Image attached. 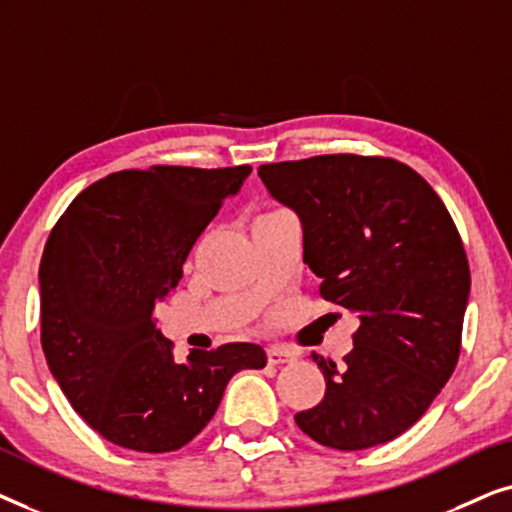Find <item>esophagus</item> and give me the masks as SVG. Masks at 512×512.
Here are the masks:
<instances>
[{"instance_id":"34e87169","label":"esophagus","mask_w":512,"mask_h":512,"mask_svg":"<svg viewBox=\"0 0 512 512\" xmlns=\"http://www.w3.org/2000/svg\"><path fill=\"white\" fill-rule=\"evenodd\" d=\"M296 352H293V349H286V347H282V345H272V347H268V361H270V366H282V363H291V361H296Z\"/></svg>"}]
</instances>
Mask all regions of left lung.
Segmentation results:
<instances>
[{
    "mask_svg": "<svg viewBox=\"0 0 512 512\" xmlns=\"http://www.w3.org/2000/svg\"><path fill=\"white\" fill-rule=\"evenodd\" d=\"M258 177L303 223L319 296L359 319L342 366L312 354L326 394L296 424L342 452L389 443L459 361L471 291L459 230L438 193L394 158L333 153L261 165Z\"/></svg>",
    "mask_w": 512,
    "mask_h": 512,
    "instance_id": "8db88e82",
    "label": "left lung"
}]
</instances>
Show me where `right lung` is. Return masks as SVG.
Wrapping results in <instances>:
<instances>
[{
	"mask_svg": "<svg viewBox=\"0 0 512 512\" xmlns=\"http://www.w3.org/2000/svg\"><path fill=\"white\" fill-rule=\"evenodd\" d=\"M249 172H114L76 195L51 230L39 265L41 347L62 394L109 443L179 450L214 417L230 377L268 363L251 342L177 361L153 319L195 240Z\"/></svg>",
	"mask_w": 512,
	"mask_h": 512,
	"instance_id": "right-lung-1",
	"label": "right lung"
}]
</instances>
